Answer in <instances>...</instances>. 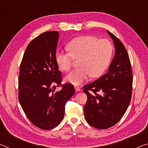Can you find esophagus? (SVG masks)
<instances>
[{"instance_id": "1", "label": "esophagus", "mask_w": 148, "mask_h": 148, "mask_svg": "<svg viewBox=\"0 0 148 148\" xmlns=\"http://www.w3.org/2000/svg\"><path fill=\"white\" fill-rule=\"evenodd\" d=\"M74 89H75V90H76V92H78V91H80V88H79V87L75 86V87H74Z\"/></svg>"}]
</instances>
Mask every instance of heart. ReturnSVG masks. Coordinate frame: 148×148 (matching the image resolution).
<instances>
[{"instance_id":"obj_1","label":"heart","mask_w":148,"mask_h":148,"mask_svg":"<svg viewBox=\"0 0 148 148\" xmlns=\"http://www.w3.org/2000/svg\"><path fill=\"white\" fill-rule=\"evenodd\" d=\"M68 51L57 49L55 60L59 69L66 72L71 69L73 58L79 59L77 69L65 77L68 83L77 86L91 76L98 77L103 74L111 62L113 46L108 40L93 36L76 37L67 44Z\"/></svg>"}]
</instances>
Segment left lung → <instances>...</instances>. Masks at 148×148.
<instances>
[{
  "mask_svg": "<svg viewBox=\"0 0 148 148\" xmlns=\"http://www.w3.org/2000/svg\"><path fill=\"white\" fill-rule=\"evenodd\" d=\"M107 32L114 44V59L103 76L84 86L87 96L85 118L99 129L110 128L121 119L132 95V74L129 55L122 42L108 31Z\"/></svg>",
  "mask_w": 148,
  "mask_h": 148,
  "instance_id": "left-lung-1",
  "label": "left lung"
}]
</instances>
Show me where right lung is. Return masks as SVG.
Segmentation results:
<instances>
[{"instance_id":"obj_1","label":"right lung","mask_w":148,"mask_h":148,"mask_svg":"<svg viewBox=\"0 0 148 148\" xmlns=\"http://www.w3.org/2000/svg\"><path fill=\"white\" fill-rule=\"evenodd\" d=\"M59 36L58 31H49L32 40L20 65V104L32 123L44 130L61 123L65 104L75 92L71 84L56 91L57 86H61L62 79L55 60Z\"/></svg>"}]
</instances>
